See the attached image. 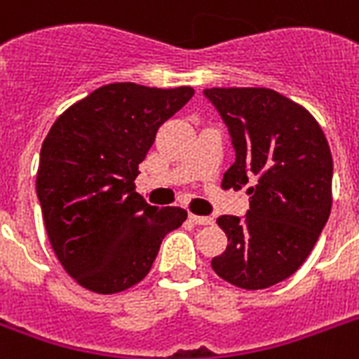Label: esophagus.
Here are the masks:
<instances>
[{
    "instance_id": "1",
    "label": "esophagus",
    "mask_w": 359,
    "mask_h": 359,
    "mask_svg": "<svg viewBox=\"0 0 359 359\" xmlns=\"http://www.w3.org/2000/svg\"><path fill=\"white\" fill-rule=\"evenodd\" d=\"M188 218H190V220H191V222H194V224H198V226H210V224L215 222V220H212V218H210V216L190 215V216H188Z\"/></svg>"
}]
</instances>
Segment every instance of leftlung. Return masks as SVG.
<instances>
[{
  "instance_id": "1",
  "label": "left lung",
  "mask_w": 359,
  "mask_h": 359,
  "mask_svg": "<svg viewBox=\"0 0 359 359\" xmlns=\"http://www.w3.org/2000/svg\"><path fill=\"white\" fill-rule=\"evenodd\" d=\"M205 97L228 126L233 165L222 188L248 186L245 218L220 216L228 248L210 265L237 288L264 290L292 277L332 212L333 160L305 107L269 88H209Z\"/></svg>"
}]
</instances>
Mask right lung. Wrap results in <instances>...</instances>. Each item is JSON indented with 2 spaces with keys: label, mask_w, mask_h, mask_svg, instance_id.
<instances>
[{
  "label": "right lung",
  "mask_w": 359,
  "mask_h": 359,
  "mask_svg": "<svg viewBox=\"0 0 359 359\" xmlns=\"http://www.w3.org/2000/svg\"><path fill=\"white\" fill-rule=\"evenodd\" d=\"M194 88L114 82L58 116L39 156L37 198L52 250L76 283L118 294L149 275L180 207H154L135 191L139 163Z\"/></svg>",
  "instance_id": "1"
}]
</instances>
